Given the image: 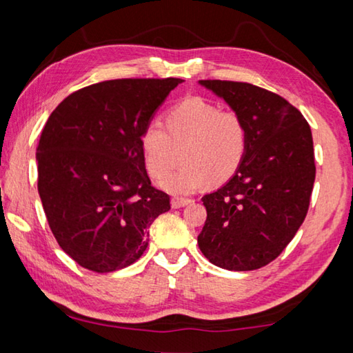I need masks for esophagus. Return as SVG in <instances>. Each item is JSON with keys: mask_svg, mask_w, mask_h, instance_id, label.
Returning a JSON list of instances; mask_svg holds the SVG:
<instances>
[{"mask_svg": "<svg viewBox=\"0 0 353 353\" xmlns=\"http://www.w3.org/2000/svg\"><path fill=\"white\" fill-rule=\"evenodd\" d=\"M190 202H191V199H185V198H172V199H171V207H172V208H181V207L188 205Z\"/></svg>", "mask_w": 353, "mask_h": 353, "instance_id": "obj_1", "label": "esophagus"}]
</instances>
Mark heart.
I'll return each mask as SVG.
<instances>
[{
    "label": "heart",
    "mask_w": 353,
    "mask_h": 353,
    "mask_svg": "<svg viewBox=\"0 0 353 353\" xmlns=\"http://www.w3.org/2000/svg\"><path fill=\"white\" fill-rule=\"evenodd\" d=\"M143 130L141 148L149 174L155 179L174 168L181 151L182 166L162 181L171 193L185 194L202 182L221 185L240 168L248 151V128L235 110L221 109L202 98H187L165 118Z\"/></svg>",
    "instance_id": "1"
}]
</instances>
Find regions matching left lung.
Listing matches in <instances>:
<instances>
[{"mask_svg": "<svg viewBox=\"0 0 353 353\" xmlns=\"http://www.w3.org/2000/svg\"><path fill=\"white\" fill-rule=\"evenodd\" d=\"M238 112L248 151L223 187L205 194L198 236L214 266L254 271L276 260L307 216L316 166L307 119L279 94L248 82L199 81Z\"/></svg>", "mask_w": 353, "mask_h": 353, "instance_id": "obj_1", "label": "left lung"}]
</instances>
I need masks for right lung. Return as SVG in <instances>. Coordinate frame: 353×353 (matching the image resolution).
<instances>
[{
  "label": "right lung",
  "instance_id": "obj_1",
  "mask_svg": "<svg viewBox=\"0 0 353 353\" xmlns=\"http://www.w3.org/2000/svg\"><path fill=\"white\" fill-rule=\"evenodd\" d=\"M182 79H113L59 104L37 148L39 194L59 246L77 265L113 272L145 252L170 196L149 181L141 135Z\"/></svg>",
  "mask_w": 353,
  "mask_h": 353
}]
</instances>
